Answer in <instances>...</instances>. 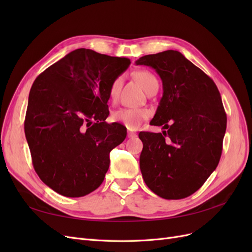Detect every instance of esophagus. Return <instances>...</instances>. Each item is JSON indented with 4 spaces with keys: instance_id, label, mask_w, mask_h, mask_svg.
I'll list each match as a JSON object with an SVG mask.
<instances>
[{
    "instance_id": "esophagus-1",
    "label": "esophagus",
    "mask_w": 252,
    "mask_h": 252,
    "mask_svg": "<svg viewBox=\"0 0 252 252\" xmlns=\"http://www.w3.org/2000/svg\"><path fill=\"white\" fill-rule=\"evenodd\" d=\"M127 136H128L129 139H130V138H135V136H136V133H135V132H132V131H128Z\"/></svg>"
}]
</instances>
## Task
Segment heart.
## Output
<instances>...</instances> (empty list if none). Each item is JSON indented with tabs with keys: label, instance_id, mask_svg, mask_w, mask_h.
<instances>
[{
	"label": "heart",
	"instance_id": "1",
	"mask_svg": "<svg viewBox=\"0 0 252 252\" xmlns=\"http://www.w3.org/2000/svg\"><path fill=\"white\" fill-rule=\"evenodd\" d=\"M134 77L136 80H138L140 85L143 87L145 91H147L152 85H155V84H158V80L155 75L146 70H141V71L135 72ZM121 84H122L121 77L114 79L110 84L108 94L112 100H114V98L118 96ZM147 117H148V112L144 109L120 108L112 112L111 120L113 122H117V123L123 124L128 129L134 130V129H138L142 125V123L147 119Z\"/></svg>",
	"mask_w": 252,
	"mask_h": 252
}]
</instances>
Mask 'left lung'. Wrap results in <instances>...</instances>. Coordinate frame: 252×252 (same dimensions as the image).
<instances>
[{
  "instance_id": "8db88e82",
  "label": "left lung",
  "mask_w": 252,
  "mask_h": 252,
  "mask_svg": "<svg viewBox=\"0 0 252 252\" xmlns=\"http://www.w3.org/2000/svg\"><path fill=\"white\" fill-rule=\"evenodd\" d=\"M135 64L154 68L163 83V96L150 124L163 125L165 130L139 134L143 179L163 199H184L203 186L222 155L227 117L220 91L177 50L144 56Z\"/></svg>"
}]
</instances>
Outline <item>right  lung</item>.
Here are the masks:
<instances>
[{"label":"right lung","mask_w":252,"mask_h":252,"mask_svg":"<svg viewBox=\"0 0 252 252\" xmlns=\"http://www.w3.org/2000/svg\"><path fill=\"white\" fill-rule=\"evenodd\" d=\"M130 60L80 48L44 70L29 93L25 135L34 170L56 192L80 197L100 186L109 154L126 138L107 124L108 89Z\"/></svg>","instance_id":"1"}]
</instances>
